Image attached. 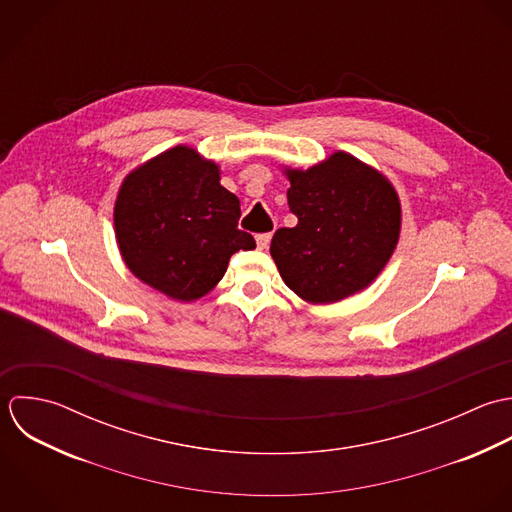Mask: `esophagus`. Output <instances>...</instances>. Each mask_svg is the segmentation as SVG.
I'll use <instances>...</instances> for the list:
<instances>
[{"instance_id":"34e87169","label":"esophagus","mask_w":512,"mask_h":512,"mask_svg":"<svg viewBox=\"0 0 512 512\" xmlns=\"http://www.w3.org/2000/svg\"><path fill=\"white\" fill-rule=\"evenodd\" d=\"M270 240H272V234H270V232H264V234H258V236H256V242H258V248H260V250H266L268 244H270Z\"/></svg>"}]
</instances>
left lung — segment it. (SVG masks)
Segmentation results:
<instances>
[{"instance_id":"left-lung-1","label":"left lung","mask_w":512,"mask_h":512,"mask_svg":"<svg viewBox=\"0 0 512 512\" xmlns=\"http://www.w3.org/2000/svg\"><path fill=\"white\" fill-rule=\"evenodd\" d=\"M294 228H278L270 252L288 284L312 304L367 288L387 264L401 226L399 198L379 172L347 153L288 171Z\"/></svg>"}]
</instances>
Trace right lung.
I'll list each match as a JSON object with an SVG mask.
<instances>
[{"mask_svg":"<svg viewBox=\"0 0 512 512\" xmlns=\"http://www.w3.org/2000/svg\"><path fill=\"white\" fill-rule=\"evenodd\" d=\"M240 200L218 167L174 147L131 172L115 204V232L129 270L174 300L190 302L218 284L238 250L256 248L238 228Z\"/></svg>","mask_w":512,"mask_h":512,"instance_id":"1","label":"right lung"}]
</instances>
